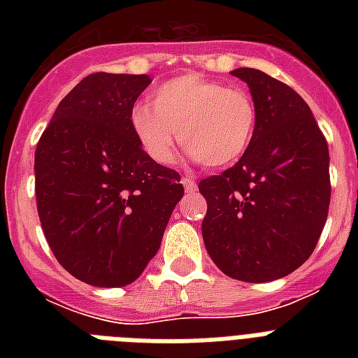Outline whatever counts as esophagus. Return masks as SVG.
Wrapping results in <instances>:
<instances>
[{
  "mask_svg": "<svg viewBox=\"0 0 358 358\" xmlns=\"http://www.w3.org/2000/svg\"><path fill=\"white\" fill-rule=\"evenodd\" d=\"M182 184H184L187 193H195L196 191V182L193 178H189V176H184V178H182Z\"/></svg>",
  "mask_w": 358,
  "mask_h": 358,
  "instance_id": "esophagus-1",
  "label": "esophagus"
}]
</instances>
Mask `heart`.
I'll return each instance as SVG.
<instances>
[{
    "instance_id": "obj_1",
    "label": "heart",
    "mask_w": 358,
    "mask_h": 358,
    "mask_svg": "<svg viewBox=\"0 0 358 358\" xmlns=\"http://www.w3.org/2000/svg\"><path fill=\"white\" fill-rule=\"evenodd\" d=\"M150 105L135 103L129 120L146 154L163 165L174 159L178 129L189 156L210 169L238 162L255 135L256 108L249 92L201 74L162 83Z\"/></svg>"
}]
</instances>
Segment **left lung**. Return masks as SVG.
Listing matches in <instances>:
<instances>
[{
	"instance_id": "1",
	"label": "left lung",
	"mask_w": 358,
	"mask_h": 358,
	"mask_svg": "<svg viewBox=\"0 0 358 358\" xmlns=\"http://www.w3.org/2000/svg\"><path fill=\"white\" fill-rule=\"evenodd\" d=\"M250 89L255 135L234 167L201 180L202 238L229 277L269 282L314 252L331 204L329 146L308 103L256 69L232 70Z\"/></svg>"
}]
</instances>
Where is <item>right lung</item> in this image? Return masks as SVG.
<instances>
[{
    "label": "right lung",
    "instance_id": "right-lung-1",
    "mask_svg": "<svg viewBox=\"0 0 358 358\" xmlns=\"http://www.w3.org/2000/svg\"><path fill=\"white\" fill-rule=\"evenodd\" d=\"M145 74L96 72L61 100L35 150L42 230L61 266L98 288L131 284L184 196L174 169L141 146L131 109Z\"/></svg>",
    "mask_w": 358,
    "mask_h": 358
}]
</instances>
